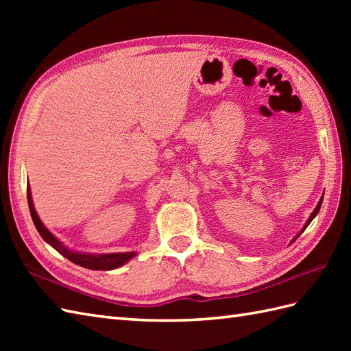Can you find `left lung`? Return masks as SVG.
I'll list each match as a JSON object with an SVG mask.
<instances>
[{
  "label": "left lung",
  "mask_w": 351,
  "mask_h": 351,
  "mask_svg": "<svg viewBox=\"0 0 351 351\" xmlns=\"http://www.w3.org/2000/svg\"><path fill=\"white\" fill-rule=\"evenodd\" d=\"M322 204H323V196H322V199H319V202H318V205L315 206V210H314V211H312V214L309 215V219H308V221H306V225H304V228H303V229L300 230V234H297V237H295V238H299V235H302V232H303V230H304V229H306V228L309 226V223H311L312 220H314V219H315V215L318 214V211H319V208H322ZM295 238H294V240H295ZM294 240H293V241H294Z\"/></svg>",
  "instance_id": "8db88e82"
}]
</instances>
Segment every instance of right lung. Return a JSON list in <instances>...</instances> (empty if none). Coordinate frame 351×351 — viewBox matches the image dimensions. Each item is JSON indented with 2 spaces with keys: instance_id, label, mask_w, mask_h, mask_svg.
<instances>
[{
  "instance_id": "right-lung-1",
  "label": "right lung",
  "mask_w": 351,
  "mask_h": 351,
  "mask_svg": "<svg viewBox=\"0 0 351 351\" xmlns=\"http://www.w3.org/2000/svg\"><path fill=\"white\" fill-rule=\"evenodd\" d=\"M27 197H28V208H29V214H32V219L34 226L37 229V232L40 234V237L47 241L49 245H52L60 255L64 258H68L71 263L90 268V270H114V268H119L121 265L126 264L131 258L136 256V252H123V253H106V255H92V253H83V252H73L71 249L66 247L63 243H60L57 238L52 235L49 230L45 228L42 220L37 215L34 205H33V199H32V191H29V187H27Z\"/></svg>"
}]
</instances>
